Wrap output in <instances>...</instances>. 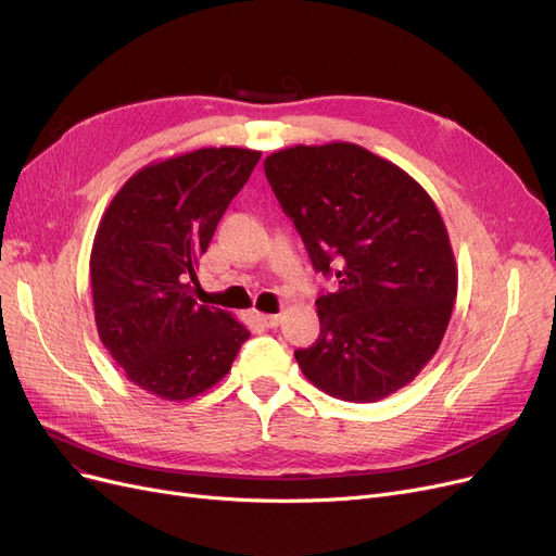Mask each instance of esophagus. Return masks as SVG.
<instances>
[{
    "label": "esophagus",
    "mask_w": 556,
    "mask_h": 556,
    "mask_svg": "<svg viewBox=\"0 0 556 556\" xmlns=\"http://www.w3.org/2000/svg\"><path fill=\"white\" fill-rule=\"evenodd\" d=\"M252 318L261 325V327H277L281 323V316L279 313H258V311H252Z\"/></svg>",
    "instance_id": "obj_1"
}]
</instances>
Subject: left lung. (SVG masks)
<instances>
[{
    "label": "left lung",
    "mask_w": 556,
    "mask_h": 556,
    "mask_svg": "<svg viewBox=\"0 0 556 556\" xmlns=\"http://www.w3.org/2000/svg\"><path fill=\"white\" fill-rule=\"evenodd\" d=\"M263 170L313 268L338 281L316 300L318 341L295 350L304 377L345 402L389 397L437 354L452 316L456 263L437 204L352 142L295 144Z\"/></svg>",
    "instance_id": "obj_1"
}]
</instances>
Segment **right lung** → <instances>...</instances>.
<instances>
[{"mask_svg": "<svg viewBox=\"0 0 556 556\" xmlns=\"http://www.w3.org/2000/svg\"><path fill=\"white\" fill-rule=\"evenodd\" d=\"M261 152L202 148L138 170L109 204L90 252L94 323L127 379L190 400L231 368L250 331L198 304L192 283L229 202Z\"/></svg>", "mask_w": 556, "mask_h": 556, "instance_id": "right-lung-1", "label": "right lung"}]
</instances>
